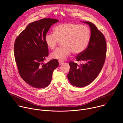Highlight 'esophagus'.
<instances>
[{"label":"esophagus","instance_id":"34e87169","mask_svg":"<svg viewBox=\"0 0 123 123\" xmlns=\"http://www.w3.org/2000/svg\"><path fill=\"white\" fill-rule=\"evenodd\" d=\"M58 62H59V65H62V64L64 63V62H63V61H61V60H59V61H58Z\"/></svg>","mask_w":123,"mask_h":123}]
</instances>
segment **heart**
<instances>
[{"mask_svg":"<svg viewBox=\"0 0 123 123\" xmlns=\"http://www.w3.org/2000/svg\"><path fill=\"white\" fill-rule=\"evenodd\" d=\"M91 40V31L86 26L74 23L59 24L54 29V33L45 35V41L47 47L54 49L59 40L63 47L56 49L50 54L52 58L65 60L72 51L75 55L80 54L88 46Z\"/></svg>","mask_w":123,"mask_h":123,"instance_id":"1","label":"heart"}]
</instances>
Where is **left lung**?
I'll list each match as a JSON object with an SVG mask.
<instances>
[{"instance_id": "left-lung-1", "label": "left lung", "mask_w": 123, "mask_h": 123, "mask_svg": "<svg viewBox=\"0 0 123 123\" xmlns=\"http://www.w3.org/2000/svg\"><path fill=\"white\" fill-rule=\"evenodd\" d=\"M91 29V40L88 46L78 54L76 60L82 62L79 66L73 61L69 62V72L67 75L69 82L75 86L82 87L91 84L97 77L106 59L107 46L104 35L92 23L83 22Z\"/></svg>"}]
</instances>
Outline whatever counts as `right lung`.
<instances>
[{
    "instance_id": "right-lung-1",
    "label": "right lung",
    "mask_w": 123,
    "mask_h": 123,
    "mask_svg": "<svg viewBox=\"0 0 123 123\" xmlns=\"http://www.w3.org/2000/svg\"><path fill=\"white\" fill-rule=\"evenodd\" d=\"M55 19L44 18L30 23L18 36L14 45V55L19 74L29 85L37 89L50 83L57 60L45 64L49 55L45 37L50 26L58 22Z\"/></svg>"
}]
</instances>
